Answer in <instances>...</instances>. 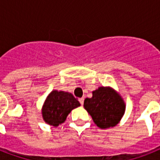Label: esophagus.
I'll list each match as a JSON object with an SVG mask.
<instances>
[{"mask_svg":"<svg viewBox=\"0 0 160 160\" xmlns=\"http://www.w3.org/2000/svg\"><path fill=\"white\" fill-rule=\"evenodd\" d=\"M84 100H85V99H84V98H80V99H79V101H80V105H84Z\"/></svg>","mask_w":160,"mask_h":160,"instance_id":"esophagus-1","label":"esophagus"}]
</instances>
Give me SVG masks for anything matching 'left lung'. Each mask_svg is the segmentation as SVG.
<instances>
[{"mask_svg": "<svg viewBox=\"0 0 160 160\" xmlns=\"http://www.w3.org/2000/svg\"><path fill=\"white\" fill-rule=\"evenodd\" d=\"M86 98L84 107L100 129L115 126L125 111V104L119 94L110 87H99Z\"/></svg>", "mask_w": 160, "mask_h": 160, "instance_id": "obj_1", "label": "left lung"}]
</instances>
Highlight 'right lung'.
<instances>
[{"label": "right lung", "mask_w": 160, "mask_h": 160, "mask_svg": "<svg viewBox=\"0 0 160 160\" xmlns=\"http://www.w3.org/2000/svg\"><path fill=\"white\" fill-rule=\"evenodd\" d=\"M80 105L71 93L52 90L42 107V117L46 123L56 127L64 123L70 111Z\"/></svg>", "instance_id": "obj_1"}]
</instances>
